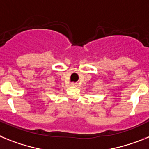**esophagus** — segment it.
Returning a JSON list of instances; mask_svg holds the SVG:
<instances>
[{
	"instance_id": "1",
	"label": "esophagus",
	"mask_w": 149,
	"mask_h": 149,
	"mask_svg": "<svg viewBox=\"0 0 149 149\" xmlns=\"http://www.w3.org/2000/svg\"><path fill=\"white\" fill-rule=\"evenodd\" d=\"M70 85H72V86H76V85H77V83H76V82H71Z\"/></svg>"
}]
</instances>
